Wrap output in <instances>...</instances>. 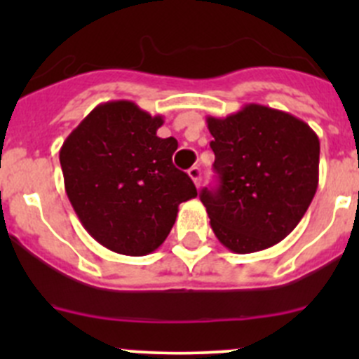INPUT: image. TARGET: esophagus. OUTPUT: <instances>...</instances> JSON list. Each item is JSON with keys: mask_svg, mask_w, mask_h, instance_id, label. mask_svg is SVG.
<instances>
[{"mask_svg": "<svg viewBox=\"0 0 359 359\" xmlns=\"http://www.w3.org/2000/svg\"><path fill=\"white\" fill-rule=\"evenodd\" d=\"M187 175L193 179L194 186L200 187V184H201V168H200V166H193V168L187 170Z\"/></svg>", "mask_w": 359, "mask_h": 359, "instance_id": "34e87169", "label": "esophagus"}]
</instances>
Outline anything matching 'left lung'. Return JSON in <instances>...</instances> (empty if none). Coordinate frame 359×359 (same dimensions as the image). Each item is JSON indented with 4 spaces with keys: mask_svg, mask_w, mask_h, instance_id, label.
I'll list each match as a JSON object with an SVG mask.
<instances>
[{
    "mask_svg": "<svg viewBox=\"0 0 359 359\" xmlns=\"http://www.w3.org/2000/svg\"><path fill=\"white\" fill-rule=\"evenodd\" d=\"M206 123L219 187H205L200 198L215 236L234 253L280 243L316 194L318 135L302 119L260 104Z\"/></svg>",
    "mask_w": 359,
    "mask_h": 359,
    "instance_id": "obj_1",
    "label": "left lung"
}]
</instances>
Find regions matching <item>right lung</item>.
<instances>
[{
  "instance_id": "add662e5",
  "label": "right lung",
  "mask_w": 359,
  "mask_h": 359,
  "mask_svg": "<svg viewBox=\"0 0 359 359\" xmlns=\"http://www.w3.org/2000/svg\"><path fill=\"white\" fill-rule=\"evenodd\" d=\"M161 116L130 100L97 106L64 140L60 166L69 201L102 247L123 255L154 252L172 231L179 205L198 196L175 168L173 137L156 135Z\"/></svg>"
}]
</instances>
